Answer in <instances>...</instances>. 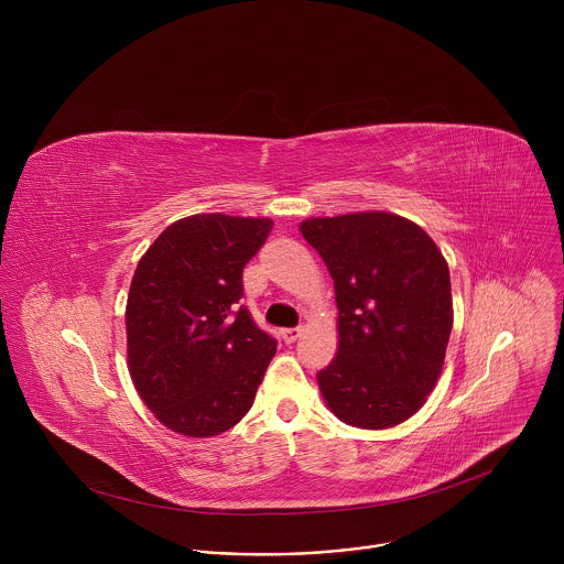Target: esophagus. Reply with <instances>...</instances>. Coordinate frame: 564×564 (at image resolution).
<instances>
[{
	"mask_svg": "<svg viewBox=\"0 0 564 564\" xmlns=\"http://www.w3.org/2000/svg\"><path fill=\"white\" fill-rule=\"evenodd\" d=\"M299 337H301V328H285V330H281V339L285 344H294Z\"/></svg>",
	"mask_w": 564,
	"mask_h": 564,
	"instance_id": "34e87169",
	"label": "esophagus"
}]
</instances>
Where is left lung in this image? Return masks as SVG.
I'll return each mask as SVG.
<instances>
[{
	"label": "left lung",
	"mask_w": 564,
	"mask_h": 564,
	"mask_svg": "<svg viewBox=\"0 0 564 564\" xmlns=\"http://www.w3.org/2000/svg\"><path fill=\"white\" fill-rule=\"evenodd\" d=\"M299 229L337 294V357L316 372L326 406L355 429L406 422L426 404L446 357V259L417 223L390 212L307 218Z\"/></svg>",
	"instance_id": "1"
}]
</instances>
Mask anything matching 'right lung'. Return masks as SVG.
Here are the masks:
<instances>
[{
    "label": "right lung",
    "instance_id": "obj_1",
    "mask_svg": "<svg viewBox=\"0 0 564 564\" xmlns=\"http://www.w3.org/2000/svg\"><path fill=\"white\" fill-rule=\"evenodd\" d=\"M274 220L194 214L142 254L127 296V366L153 417L214 437L252 409L276 341L238 301Z\"/></svg>",
    "mask_w": 564,
    "mask_h": 564
}]
</instances>
